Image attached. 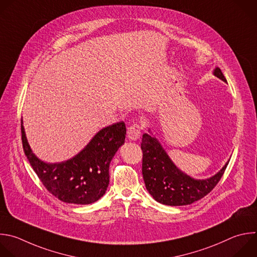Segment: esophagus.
Wrapping results in <instances>:
<instances>
[{
  "instance_id": "34e87169",
  "label": "esophagus",
  "mask_w": 257,
  "mask_h": 257,
  "mask_svg": "<svg viewBox=\"0 0 257 257\" xmlns=\"http://www.w3.org/2000/svg\"><path fill=\"white\" fill-rule=\"evenodd\" d=\"M141 126L138 125V124H134L132 126H130L128 128V131H127V135H128V138L130 140H138L139 137H140V134H141Z\"/></svg>"
}]
</instances>
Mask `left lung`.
<instances>
[{"label": "left lung", "instance_id": "8db88e82", "mask_svg": "<svg viewBox=\"0 0 257 257\" xmlns=\"http://www.w3.org/2000/svg\"><path fill=\"white\" fill-rule=\"evenodd\" d=\"M213 74L227 82L219 67H215ZM141 149L142 175L146 190L156 202L167 206L190 205L204 198L218 184L230 161L228 159L214 176L200 180L187 175L176 165L150 128L148 133L142 135Z\"/></svg>", "mask_w": 257, "mask_h": 257}]
</instances>
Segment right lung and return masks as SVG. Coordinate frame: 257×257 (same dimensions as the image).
<instances>
[{
    "label": "right lung",
    "instance_id": "1",
    "mask_svg": "<svg viewBox=\"0 0 257 257\" xmlns=\"http://www.w3.org/2000/svg\"><path fill=\"white\" fill-rule=\"evenodd\" d=\"M24 152L44 187L64 203L89 205L101 199L109 186V167L125 143L126 126L118 122L98 131L77 154L61 162H45L32 151L21 122Z\"/></svg>",
    "mask_w": 257,
    "mask_h": 257
}]
</instances>
